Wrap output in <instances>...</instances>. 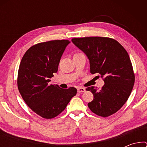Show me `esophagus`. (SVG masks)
Wrapping results in <instances>:
<instances>
[{
    "label": "esophagus",
    "instance_id": "1",
    "mask_svg": "<svg viewBox=\"0 0 147 147\" xmlns=\"http://www.w3.org/2000/svg\"><path fill=\"white\" fill-rule=\"evenodd\" d=\"M86 91V89L84 88H81V87H79L77 89V91L78 92V93H82V92H84Z\"/></svg>",
    "mask_w": 147,
    "mask_h": 147
}]
</instances>
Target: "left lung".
Returning <instances> with one entry per match:
<instances>
[{
    "label": "left lung",
    "mask_w": 147,
    "mask_h": 147,
    "mask_svg": "<svg viewBox=\"0 0 147 147\" xmlns=\"http://www.w3.org/2000/svg\"><path fill=\"white\" fill-rule=\"evenodd\" d=\"M72 42L86 54L90 73L104 78L100 90L89 87L93 100L88 107L94 113L106 117L120 109L130 95L135 81L130 57L124 47L113 39L102 37L74 38Z\"/></svg>",
    "instance_id": "left-lung-1"
}]
</instances>
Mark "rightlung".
Instances as JSON below:
<instances>
[{
    "mask_svg": "<svg viewBox=\"0 0 147 147\" xmlns=\"http://www.w3.org/2000/svg\"><path fill=\"white\" fill-rule=\"evenodd\" d=\"M68 40H54L30 47L21 59L17 86L26 104L45 119H53L61 113L76 94L74 88L61 89L50 84Z\"/></svg>",
    "mask_w": 147,
    "mask_h": 147,
    "instance_id": "obj_1",
    "label": "right lung"
}]
</instances>
